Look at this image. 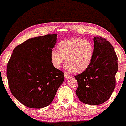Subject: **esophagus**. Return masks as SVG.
<instances>
[{
	"label": "esophagus",
	"instance_id": "obj_1",
	"mask_svg": "<svg viewBox=\"0 0 126 126\" xmlns=\"http://www.w3.org/2000/svg\"><path fill=\"white\" fill-rule=\"evenodd\" d=\"M64 77H65V79H69V78L72 77V75H68L67 73H64Z\"/></svg>",
	"mask_w": 126,
	"mask_h": 126
}]
</instances>
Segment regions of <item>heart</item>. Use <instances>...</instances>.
I'll use <instances>...</instances> for the list:
<instances>
[{
	"label": "heart",
	"mask_w": 126,
	"mask_h": 126,
	"mask_svg": "<svg viewBox=\"0 0 126 126\" xmlns=\"http://www.w3.org/2000/svg\"><path fill=\"white\" fill-rule=\"evenodd\" d=\"M57 50L51 52V60L56 68H60L66 59V69L69 72H84L89 67L94 54L91 41L80 38L63 40L57 44Z\"/></svg>",
	"instance_id": "heart-1"
}]
</instances>
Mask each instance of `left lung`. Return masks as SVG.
Returning a JSON list of instances; mask_svg holds the SVG:
<instances>
[{"label": "left lung", "instance_id": "1", "mask_svg": "<svg viewBox=\"0 0 126 126\" xmlns=\"http://www.w3.org/2000/svg\"><path fill=\"white\" fill-rule=\"evenodd\" d=\"M94 54L89 67L75 76L76 94L86 104L99 105L110 98L115 87L118 58L113 46L106 39L95 37Z\"/></svg>", "mask_w": 126, "mask_h": 126}]
</instances>
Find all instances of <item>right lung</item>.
Here are the masks:
<instances>
[{
  "label": "right lung",
  "instance_id": "right-lung-1",
  "mask_svg": "<svg viewBox=\"0 0 126 126\" xmlns=\"http://www.w3.org/2000/svg\"><path fill=\"white\" fill-rule=\"evenodd\" d=\"M56 40L57 34L34 37L13 50L7 64L9 87L14 97L28 107L50 105L64 81V73L51 60Z\"/></svg>",
  "mask_w": 126,
  "mask_h": 126
}]
</instances>
